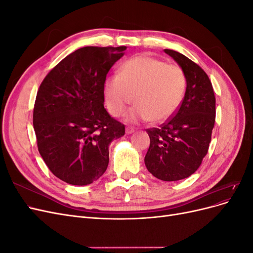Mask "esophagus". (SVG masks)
Masks as SVG:
<instances>
[{"label":"esophagus","instance_id":"1","mask_svg":"<svg viewBox=\"0 0 253 253\" xmlns=\"http://www.w3.org/2000/svg\"><path fill=\"white\" fill-rule=\"evenodd\" d=\"M134 132H135V128L132 127V126H127V127L126 128V134H132V133H134Z\"/></svg>","mask_w":253,"mask_h":253}]
</instances>
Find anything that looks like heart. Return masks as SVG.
<instances>
[{
    "instance_id": "1",
    "label": "heart",
    "mask_w": 253,
    "mask_h": 253,
    "mask_svg": "<svg viewBox=\"0 0 253 253\" xmlns=\"http://www.w3.org/2000/svg\"><path fill=\"white\" fill-rule=\"evenodd\" d=\"M187 88L181 67L167 64L149 56H137L122 64L118 76L104 82V97L113 116L124 115L133 100L136 104L127 115L132 122L158 124L178 110Z\"/></svg>"
}]
</instances>
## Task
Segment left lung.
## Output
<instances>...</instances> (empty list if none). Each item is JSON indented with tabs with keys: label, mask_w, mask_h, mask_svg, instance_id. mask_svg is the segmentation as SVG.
<instances>
[{
	"label": "left lung",
	"mask_w": 253,
	"mask_h": 253,
	"mask_svg": "<svg viewBox=\"0 0 253 253\" xmlns=\"http://www.w3.org/2000/svg\"><path fill=\"white\" fill-rule=\"evenodd\" d=\"M187 78L185 97L173 117L160 127L148 128L150 148L144 157L156 178L176 181L189 177L207 155L215 122V96L203 68L182 53L165 49Z\"/></svg>",
	"instance_id": "1"
}]
</instances>
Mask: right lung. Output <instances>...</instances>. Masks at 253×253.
Instances as JSON below:
<instances>
[{"label": "right lung", "mask_w": 253, "mask_h": 253, "mask_svg": "<svg viewBox=\"0 0 253 253\" xmlns=\"http://www.w3.org/2000/svg\"><path fill=\"white\" fill-rule=\"evenodd\" d=\"M126 46H86L65 57L42 81L34 108L38 150L51 173L74 186L100 178L109 145L125 126L104 109V82Z\"/></svg>", "instance_id": "obj_1"}]
</instances>
